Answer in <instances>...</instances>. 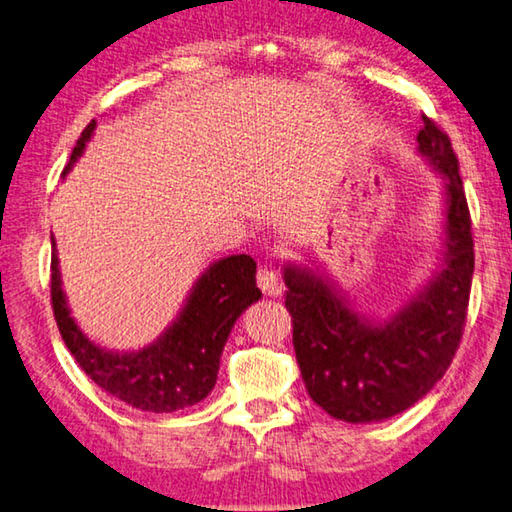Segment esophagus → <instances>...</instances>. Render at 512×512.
Returning <instances> with one entry per match:
<instances>
[{
  "mask_svg": "<svg viewBox=\"0 0 512 512\" xmlns=\"http://www.w3.org/2000/svg\"><path fill=\"white\" fill-rule=\"evenodd\" d=\"M256 281H258V288H261L265 295H279L281 292V281H279V274L272 265H261L256 272Z\"/></svg>",
  "mask_w": 512,
  "mask_h": 512,
  "instance_id": "obj_1",
  "label": "esophagus"
}]
</instances>
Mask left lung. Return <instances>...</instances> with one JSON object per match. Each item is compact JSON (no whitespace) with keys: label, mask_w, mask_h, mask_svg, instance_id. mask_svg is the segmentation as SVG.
I'll return each mask as SVG.
<instances>
[{"label":"left lung","mask_w":512,"mask_h":512,"mask_svg":"<svg viewBox=\"0 0 512 512\" xmlns=\"http://www.w3.org/2000/svg\"><path fill=\"white\" fill-rule=\"evenodd\" d=\"M420 154L447 179L442 272L390 322L370 324L315 272L286 267V308L301 379L335 420L379 422L422 399L456 356L474 274L472 217L451 140L422 115Z\"/></svg>","instance_id":"8db88e82"}]
</instances>
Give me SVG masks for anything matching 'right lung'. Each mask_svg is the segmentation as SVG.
<instances>
[{
    "label": "right lung",
    "instance_id": "1",
    "mask_svg": "<svg viewBox=\"0 0 512 512\" xmlns=\"http://www.w3.org/2000/svg\"><path fill=\"white\" fill-rule=\"evenodd\" d=\"M95 127L92 120L83 129L65 172L81 156ZM258 299L254 258L247 254L222 258L201 274L188 304L163 338L140 351L115 354L90 342L70 317L52 242V308L63 342L99 388L149 413L195 406L213 390L226 338L240 313Z\"/></svg>",
    "mask_w": 512,
    "mask_h": 512
}]
</instances>
